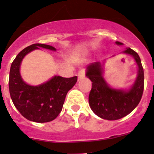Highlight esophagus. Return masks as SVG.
Returning a JSON list of instances; mask_svg holds the SVG:
<instances>
[{
	"label": "esophagus",
	"instance_id": "esophagus-1",
	"mask_svg": "<svg viewBox=\"0 0 154 154\" xmlns=\"http://www.w3.org/2000/svg\"><path fill=\"white\" fill-rule=\"evenodd\" d=\"M77 76H78V80H81L82 78H84V77H85V69H81V70H80L79 72H78V73H77Z\"/></svg>",
	"mask_w": 154,
	"mask_h": 154
}]
</instances>
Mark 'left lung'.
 Wrapping results in <instances>:
<instances>
[{"mask_svg": "<svg viewBox=\"0 0 154 154\" xmlns=\"http://www.w3.org/2000/svg\"><path fill=\"white\" fill-rule=\"evenodd\" d=\"M117 45L122 42H116ZM123 54L134 57L138 66V75L133 85L128 90L111 88L103 76V62H96L88 65L86 77L92 82L88 102L92 112L101 119L117 120L131 113L139 103L144 89V70L138 54L131 48H127Z\"/></svg>", "mask_w": 154, "mask_h": 154, "instance_id": "8db88e82", "label": "left lung"}]
</instances>
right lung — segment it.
Returning a JSON list of instances; mask_svg holds the SVG:
<instances>
[{
    "instance_id": "1",
    "label": "right lung",
    "mask_w": 154,
    "mask_h": 154,
    "mask_svg": "<svg viewBox=\"0 0 154 154\" xmlns=\"http://www.w3.org/2000/svg\"><path fill=\"white\" fill-rule=\"evenodd\" d=\"M39 47L56 51L52 46L42 43H35L23 49L11 65L8 86L12 102L24 118L32 122H47L59 115L66 94L74 86L77 77L66 78L54 76L46 83L37 86L25 83L20 73L22 60L26 54Z\"/></svg>"
}]
</instances>
